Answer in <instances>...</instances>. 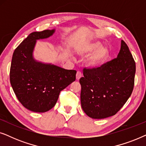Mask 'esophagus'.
Instances as JSON below:
<instances>
[{"instance_id": "obj_1", "label": "esophagus", "mask_w": 146, "mask_h": 146, "mask_svg": "<svg viewBox=\"0 0 146 146\" xmlns=\"http://www.w3.org/2000/svg\"><path fill=\"white\" fill-rule=\"evenodd\" d=\"M82 72L80 71H78L76 73V80H79L82 77Z\"/></svg>"}]
</instances>
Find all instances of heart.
<instances>
[{"mask_svg": "<svg viewBox=\"0 0 146 146\" xmlns=\"http://www.w3.org/2000/svg\"><path fill=\"white\" fill-rule=\"evenodd\" d=\"M100 45L101 43L100 42L92 41L84 44L78 48V52L82 55L88 54L95 50L88 59V64L90 66H98L104 62L109 57L110 50L108 48Z\"/></svg>", "mask_w": 146, "mask_h": 146, "instance_id": "b5f03b06", "label": "heart"}]
</instances>
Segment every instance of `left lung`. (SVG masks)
Returning <instances> with one entry per match:
<instances>
[{"label": "left lung", "instance_id": "8db88e82", "mask_svg": "<svg viewBox=\"0 0 146 146\" xmlns=\"http://www.w3.org/2000/svg\"><path fill=\"white\" fill-rule=\"evenodd\" d=\"M135 62L127 45L121 42L117 58L100 66L84 68L81 106L89 117L103 119L115 115L125 104L134 86Z\"/></svg>", "mask_w": 146, "mask_h": 146}]
</instances>
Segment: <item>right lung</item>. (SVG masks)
<instances>
[{"label": "right lung", "mask_w": 146, "mask_h": 146, "mask_svg": "<svg viewBox=\"0 0 146 146\" xmlns=\"http://www.w3.org/2000/svg\"><path fill=\"white\" fill-rule=\"evenodd\" d=\"M54 30L34 32L14 51L10 81L14 92L26 108L45 112L54 106L60 92L75 81L76 71L45 64L34 60L36 40L51 36Z\"/></svg>", "instance_id": "1"}]
</instances>
